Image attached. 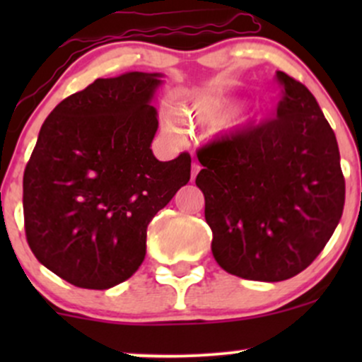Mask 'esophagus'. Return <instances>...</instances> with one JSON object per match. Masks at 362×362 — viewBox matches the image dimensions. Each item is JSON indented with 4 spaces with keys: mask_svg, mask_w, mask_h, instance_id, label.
<instances>
[{
    "mask_svg": "<svg viewBox=\"0 0 362 362\" xmlns=\"http://www.w3.org/2000/svg\"><path fill=\"white\" fill-rule=\"evenodd\" d=\"M199 170H201V165H199V163H195V161H194V163H192V175H190V178H192V180H194L195 177H197Z\"/></svg>",
    "mask_w": 362,
    "mask_h": 362,
    "instance_id": "obj_1",
    "label": "esophagus"
}]
</instances>
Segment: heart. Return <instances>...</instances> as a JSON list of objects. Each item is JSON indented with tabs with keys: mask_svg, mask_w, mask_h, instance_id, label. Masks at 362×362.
<instances>
[{
	"mask_svg": "<svg viewBox=\"0 0 362 362\" xmlns=\"http://www.w3.org/2000/svg\"><path fill=\"white\" fill-rule=\"evenodd\" d=\"M240 102L236 100H218V98H202L197 100L190 107L189 110V119L194 120L195 124H201V126H213L230 117L231 114H235L238 110ZM242 120H236L235 124H240ZM163 129L167 132H177V124L172 117L163 119Z\"/></svg>",
	"mask_w": 362,
	"mask_h": 362,
	"instance_id": "1",
	"label": "heart"
}]
</instances>
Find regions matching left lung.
Returning <instances> with one entry per match:
<instances>
[{"instance_id": "left-lung-1", "label": "left lung", "mask_w": 362, "mask_h": 362, "mask_svg": "<svg viewBox=\"0 0 362 362\" xmlns=\"http://www.w3.org/2000/svg\"><path fill=\"white\" fill-rule=\"evenodd\" d=\"M276 117L199 149L195 184L206 199L219 267L279 282L305 271L340 221L346 182L339 144L317 98L277 71Z\"/></svg>"}]
</instances>
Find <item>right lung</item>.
<instances>
[{
	"label": "right lung",
	"instance_id": "add662e5",
	"mask_svg": "<svg viewBox=\"0 0 362 362\" xmlns=\"http://www.w3.org/2000/svg\"><path fill=\"white\" fill-rule=\"evenodd\" d=\"M165 74L98 78L40 127L23 173L27 242L69 284L109 289L146 255L148 224L190 180V156L160 161L151 105Z\"/></svg>",
	"mask_w": 362,
	"mask_h": 362
}]
</instances>
